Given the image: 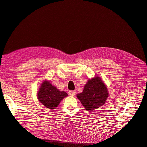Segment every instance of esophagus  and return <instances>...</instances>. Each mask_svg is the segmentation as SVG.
<instances>
[{
	"label": "esophagus",
	"mask_w": 147,
	"mask_h": 147,
	"mask_svg": "<svg viewBox=\"0 0 147 147\" xmlns=\"http://www.w3.org/2000/svg\"><path fill=\"white\" fill-rule=\"evenodd\" d=\"M68 94H69V95H70V96H74L75 94H76V91H69V92H68Z\"/></svg>",
	"instance_id": "esophagus-1"
}]
</instances>
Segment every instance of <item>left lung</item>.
<instances>
[{"mask_svg":"<svg viewBox=\"0 0 147 147\" xmlns=\"http://www.w3.org/2000/svg\"><path fill=\"white\" fill-rule=\"evenodd\" d=\"M108 97L107 86L100 77L88 81L82 93L77 94L81 104L88 111H92L103 106Z\"/></svg>","mask_w":147,"mask_h":147,"instance_id":"left-lung-1","label":"left lung"}]
</instances>
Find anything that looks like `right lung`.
<instances>
[{
  "label": "right lung",
  "mask_w": 147,
  "mask_h": 147,
  "mask_svg": "<svg viewBox=\"0 0 147 147\" xmlns=\"http://www.w3.org/2000/svg\"><path fill=\"white\" fill-rule=\"evenodd\" d=\"M67 96L65 91H61L49 81L42 82L37 91V98L40 103L49 109H55L63 98Z\"/></svg>",
  "instance_id": "1"
}]
</instances>
